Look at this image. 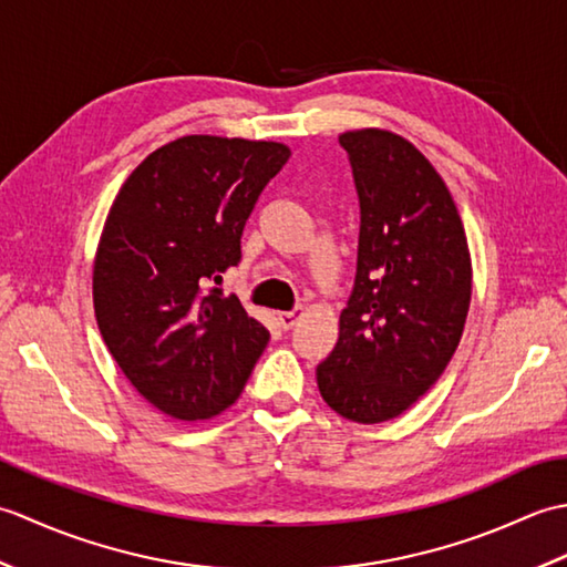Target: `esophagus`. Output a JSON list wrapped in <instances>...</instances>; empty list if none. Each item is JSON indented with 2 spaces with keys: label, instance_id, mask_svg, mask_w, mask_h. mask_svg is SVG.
I'll use <instances>...</instances> for the list:
<instances>
[{
  "label": "esophagus",
  "instance_id": "obj_1",
  "mask_svg": "<svg viewBox=\"0 0 567 567\" xmlns=\"http://www.w3.org/2000/svg\"><path fill=\"white\" fill-rule=\"evenodd\" d=\"M302 315H305L302 307H297V309H292V311H277V321H280L282 329H292L295 323H297L299 319H302Z\"/></svg>",
  "mask_w": 567,
  "mask_h": 567
}]
</instances>
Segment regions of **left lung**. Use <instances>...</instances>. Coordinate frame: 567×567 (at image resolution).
<instances>
[{
	"instance_id": "obj_1",
	"label": "left lung",
	"mask_w": 567,
	"mask_h": 567,
	"mask_svg": "<svg viewBox=\"0 0 567 567\" xmlns=\"http://www.w3.org/2000/svg\"><path fill=\"white\" fill-rule=\"evenodd\" d=\"M339 141L360 197L358 275L317 384L336 414L382 424L419 402L451 363L473 260L453 195L412 141L378 126L343 131Z\"/></svg>"
}]
</instances>
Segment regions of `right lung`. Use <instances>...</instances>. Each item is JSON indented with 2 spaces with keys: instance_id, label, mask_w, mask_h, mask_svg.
Masks as SVG:
<instances>
[{
  "instance_id": "1",
  "label": "right lung",
  "mask_w": 567,
  "mask_h": 567,
  "mask_svg": "<svg viewBox=\"0 0 567 567\" xmlns=\"http://www.w3.org/2000/svg\"><path fill=\"white\" fill-rule=\"evenodd\" d=\"M290 146L183 136L153 151L114 197L92 265L102 339L136 392L177 421L231 406L270 331L209 282L240 260V234Z\"/></svg>"
}]
</instances>
